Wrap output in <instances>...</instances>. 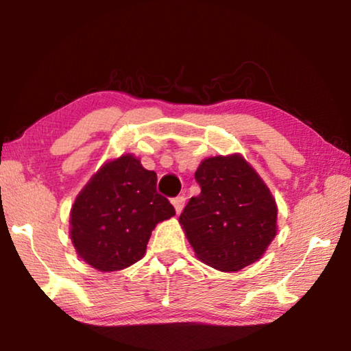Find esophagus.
<instances>
[{
	"label": "esophagus",
	"mask_w": 351,
	"mask_h": 351,
	"mask_svg": "<svg viewBox=\"0 0 351 351\" xmlns=\"http://www.w3.org/2000/svg\"><path fill=\"white\" fill-rule=\"evenodd\" d=\"M171 203H173V206H175L176 213H181V210L184 209V204H186V198H184V197H176V198L171 199Z\"/></svg>",
	"instance_id": "obj_1"
}]
</instances>
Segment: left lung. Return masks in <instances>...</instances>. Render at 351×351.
Returning <instances> with one entry per match:
<instances>
[{"label":"left lung","instance_id":"obj_1","mask_svg":"<svg viewBox=\"0 0 351 351\" xmlns=\"http://www.w3.org/2000/svg\"><path fill=\"white\" fill-rule=\"evenodd\" d=\"M201 193L190 198L180 223L197 257L235 272L257 261L277 234L269 189L240 154L207 158L195 171Z\"/></svg>","mask_w":351,"mask_h":351}]
</instances>
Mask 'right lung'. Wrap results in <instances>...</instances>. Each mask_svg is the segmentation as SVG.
Returning a JSON list of instances; mask_svg holds the SVG:
<instances>
[{
	"instance_id": "add662e5",
	"label": "right lung",
	"mask_w": 351,
	"mask_h": 351,
	"mask_svg": "<svg viewBox=\"0 0 351 351\" xmlns=\"http://www.w3.org/2000/svg\"><path fill=\"white\" fill-rule=\"evenodd\" d=\"M156 181L133 154L106 162L91 178L71 209V240L82 260L111 272L144 257L152 230L175 215Z\"/></svg>"
}]
</instances>
